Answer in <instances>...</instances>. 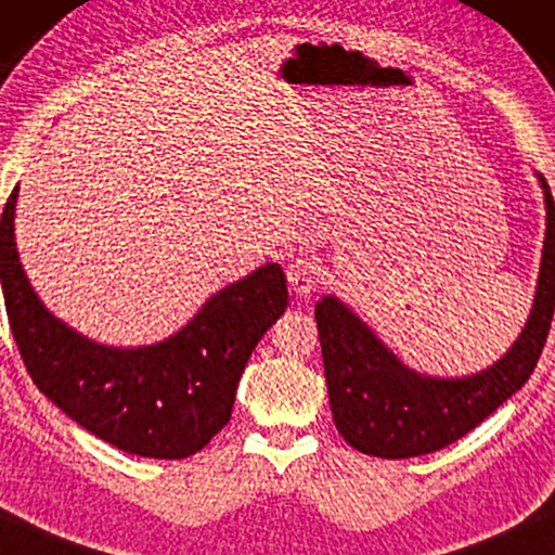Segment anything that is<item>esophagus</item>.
<instances>
[{"label":"esophagus","instance_id":"esophagus-1","mask_svg":"<svg viewBox=\"0 0 555 555\" xmlns=\"http://www.w3.org/2000/svg\"><path fill=\"white\" fill-rule=\"evenodd\" d=\"M319 276H321V263L309 254L296 256V259H292V263L286 267L288 286H292L299 296H309L313 288H317Z\"/></svg>","mask_w":555,"mask_h":555}]
</instances>
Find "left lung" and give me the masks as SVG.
<instances>
[{"mask_svg":"<svg viewBox=\"0 0 555 555\" xmlns=\"http://www.w3.org/2000/svg\"><path fill=\"white\" fill-rule=\"evenodd\" d=\"M545 194V244L531 319L511 351L489 371L468 378L413 374L371 331L324 296L317 326L331 413L344 441L378 459H411L441 451L491 416L533 374L555 309V204Z\"/></svg>","mask_w":555,"mask_h":555,"instance_id":"obj_1","label":"left lung"}]
</instances>
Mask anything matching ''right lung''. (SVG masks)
Here are the masks:
<instances>
[{
	"label": "right lung",
	"instance_id": "obj_1",
	"mask_svg": "<svg viewBox=\"0 0 555 555\" xmlns=\"http://www.w3.org/2000/svg\"><path fill=\"white\" fill-rule=\"evenodd\" d=\"M16 186L0 217L7 319L31 382L89 434L146 459H186L229 424L254 346L286 309V279L267 263L221 288L177 336L109 349L54 319L24 276L14 244Z\"/></svg>",
	"mask_w": 555,
	"mask_h": 555
}]
</instances>
